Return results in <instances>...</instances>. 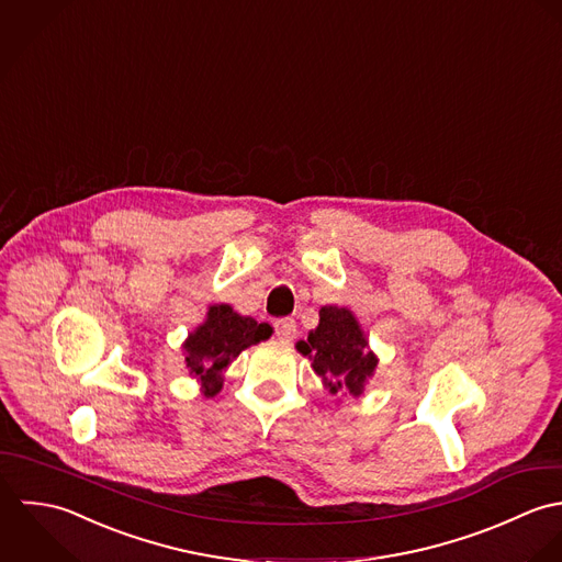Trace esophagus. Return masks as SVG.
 Returning <instances> with one entry per match:
<instances>
[{
	"label": "esophagus",
	"mask_w": 562,
	"mask_h": 562,
	"mask_svg": "<svg viewBox=\"0 0 562 562\" xmlns=\"http://www.w3.org/2000/svg\"><path fill=\"white\" fill-rule=\"evenodd\" d=\"M297 335V326H295V319H280L276 322V337L280 338L282 342H291Z\"/></svg>",
	"instance_id": "34e87169"
}]
</instances>
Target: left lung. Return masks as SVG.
<instances>
[{"instance_id":"1","label":"left lung","mask_w":562,"mask_h":562,"mask_svg":"<svg viewBox=\"0 0 562 562\" xmlns=\"http://www.w3.org/2000/svg\"><path fill=\"white\" fill-rule=\"evenodd\" d=\"M295 349L311 360L333 395L360 397L380 362L347 306H322L319 326L308 333V340H297Z\"/></svg>"}]
</instances>
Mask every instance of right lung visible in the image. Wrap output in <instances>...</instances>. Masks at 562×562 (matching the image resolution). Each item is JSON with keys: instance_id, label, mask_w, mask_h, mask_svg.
Listing matches in <instances>:
<instances>
[{"instance_id": "1", "label": "right lung", "mask_w": 562, "mask_h": 562, "mask_svg": "<svg viewBox=\"0 0 562 562\" xmlns=\"http://www.w3.org/2000/svg\"><path fill=\"white\" fill-rule=\"evenodd\" d=\"M273 335L269 324H258L251 317L236 313L229 304H213L206 319L195 326L182 342L184 367L200 384L204 397H215L224 389V373L232 360L251 345Z\"/></svg>"}]
</instances>
